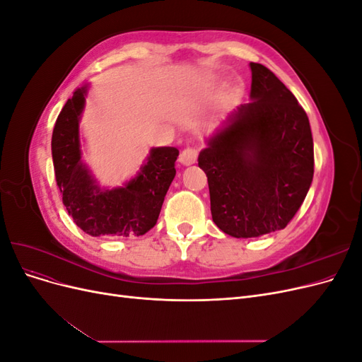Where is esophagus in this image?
Masks as SVG:
<instances>
[{
    "label": "esophagus",
    "instance_id": "obj_1",
    "mask_svg": "<svg viewBox=\"0 0 362 362\" xmlns=\"http://www.w3.org/2000/svg\"><path fill=\"white\" fill-rule=\"evenodd\" d=\"M196 160H198V149L196 148H185L180 156V161L184 166H190V164L196 163Z\"/></svg>",
    "mask_w": 362,
    "mask_h": 362
}]
</instances>
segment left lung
<instances>
[{"label": "left lung", "mask_w": 362, "mask_h": 362, "mask_svg": "<svg viewBox=\"0 0 362 362\" xmlns=\"http://www.w3.org/2000/svg\"><path fill=\"white\" fill-rule=\"evenodd\" d=\"M250 98L199 154L213 222L228 235L259 237L286 228L314 175L308 116L266 66L249 63Z\"/></svg>", "instance_id": "obj_1"}]
</instances>
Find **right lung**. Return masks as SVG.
Wrapping results in <instances>:
<instances>
[{"label": "right lung", "instance_id": "obj_1", "mask_svg": "<svg viewBox=\"0 0 362 362\" xmlns=\"http://www.w3.org/2000/svg\"><path fill=\"white\" fill-rule=\"evenodd\" d=\"M86 87L76 89L62 108L52 131L54 175L64 206L86 234L93 237L144 235L158 221L161 205L175 178L177 148H156L145 166L125 187L101 190L81 163L78 120Z\"/></svg>", "mask_w": 362, "mask_h": 362}]
</instances>
